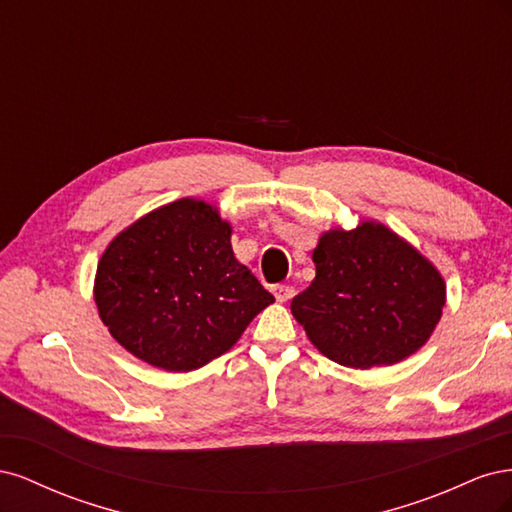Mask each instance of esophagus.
<instances>
[{
    "mask_svg": "<svg viewBox=\"0 0 512 512\" xmlns=\"http://www.w3.org/2000/svg\"><path fill=\"white\" fill-rule=\"evenodd\" d=\"M273 294H275V299H277V301H280V303H286V301H290V299H292L294 288H292V286H286V284H277V286H273Z\"/></svg>",
    "mask_w": 512,
    "mask_h": 512,
    "instance_id": "esophagus-1",
    "label": "esophagus"
}]
</instances>
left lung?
<instances>
[{"label":"left lung","instance_id":"1","mask_svg":"<svg viewBox=\"0 0 512 512\" xmlns=\"http://www.w3.org/2000/svg\"><path fill=\"white\" fill-rule=\"evenodd\" d=\"M316 277L290 309L331 361L369 369L421 348L442 316L440 273L393 230L363 222L324 232L314 250Z\"/></svg>","mask_w":512,"mask_h":512}]
</instances>
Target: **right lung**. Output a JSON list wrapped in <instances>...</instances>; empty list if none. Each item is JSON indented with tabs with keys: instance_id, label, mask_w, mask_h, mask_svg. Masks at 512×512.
Segmentation results:
<instances>
[{
	"instance_id": "1",
	"label": "right lung",
	"mask_w": 512,
	"mask_h": 512,
	"mask_svg": "<svg viewBox=\"0 0 512 512\" xmlns=\"http://www.w3.org/2000/svg\"><path fill=\"white\" fill-rule=\"evenodd\" d=\"M275 299L237 262L230 226L203 200L181 198L106 247L96 305L117 342L166 371H192L237 344Z\"/></svg>"
}]
</instances>
